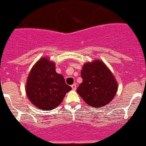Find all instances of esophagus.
<instances>
[{"label":"esophagus","mask_w":146,"mask_h":146,"mask_svg":"<svg viewBox=\"0 0 146 146\" xmlns=\"http://www.w3.org/2000/svg\"><path fill=\"white\" fill-rule=\"evenodd\" d=\"M71 88L73 90H76V84H73V85H71Z\"/></svg>","instance_id":"obj_1"}]
</instances>
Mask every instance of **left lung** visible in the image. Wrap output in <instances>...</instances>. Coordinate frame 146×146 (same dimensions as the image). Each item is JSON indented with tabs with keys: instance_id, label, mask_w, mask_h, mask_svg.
<instances>
[{
	"instance_id": "obj_1",
	"label": "left lung",
	"mask_w": 146,
	"mask_h": 146,
	"mask_svg": "<svg viewBox=\"0 0 146 146\" xmlns=\"http://www.w3.org/2000/svg\"><path fill=\"white\" fill-rule=\"evenodd\" d=\"M83 81L77 89V93L86 104L100 108L112 101L118 90L115 76L100 60L84 64L81 72Z\"/></svg>"
}]
</instances>
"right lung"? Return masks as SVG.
<instances>
[{
	"mask_svg": "<svg viewBox=\"0 0 146 146\" xmlns=\"http://www.w3.org/2000/svg\"><path fill=\"white\" fill-rule=\"evenodd\" d=\"M71 89L65 84L63 76L56 72L54 62L45 57L38 60L31 68L25 85L29 100L44 111L57 108Z\"/></svg>",
	"mask_w": 146,
	"mask_h": 146,
	"instance_id": "right-lung-1",
	"label": "right lung"
}]
</instances>
